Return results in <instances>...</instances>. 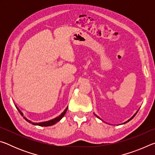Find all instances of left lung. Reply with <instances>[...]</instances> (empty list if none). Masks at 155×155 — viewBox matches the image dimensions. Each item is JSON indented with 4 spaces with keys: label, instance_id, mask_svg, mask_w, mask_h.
<instances>
[{
    "label": "left lung",
    "instance_id": "1",
    "mask_svg": "<svg viewBox=\"0 0 155 155\" xmlns=\"http://www.w3.org/2000/svg\"><path fill=\"white\" fill-rule=\"evenodd\" d=\"M137 113H136V114H135V115H133V117H131V118H130V119H129V120H128V121H127V122H129V121H130V120H132V119H133V117H135V115H136V114H137ZM96 117H98V118H100V117H98V116H97V115H96ZM127 122H124V124H125V123H127Z\"/></svg>",
    "mask_w": 155,
    "mask_h": 155
}]
</instances>
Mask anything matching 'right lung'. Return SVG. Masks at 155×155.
<instances>
[{
  "label": "right lung",
  "mask_w": 155,
  "mask_h": 155,
  "mask_svg": "<svg viewBox=\"0 0 155 155\" xmlns=\"http://www.w3.org/2000/svg\"><path fill=\"white\" fill-rule=\"evenodd\" d=\"M17 109L18 110V111L20 112V114H21V115H22V116H23V114L22 112H21L20 110H19V109L18 108H17ZM67 110H68V107L66 109H65V110H64V111L62 113V114L59 115V116H58V117H55V118H54V119H52V120H49V121H47V122H39V123H35V122H32L31 121H30V120H28V119H27L25 117H24V118L27 120V121L28 122H29V123H31V124H33V125H38V126H40V127H49V126H52V125H53V124H56V123L57 122H59L60 120H61L63 117L65 115V113H66V111H67Z\"/></svg>",
  "instance_id": "right-lung-1"
}]
</instances>
